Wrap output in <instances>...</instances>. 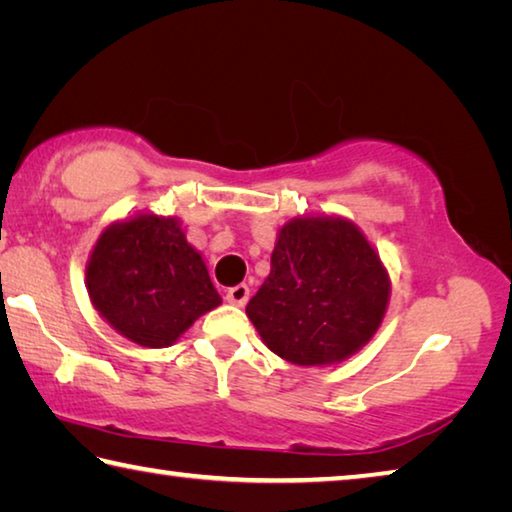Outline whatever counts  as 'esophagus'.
Wrapping results in <instances>:
<instances>
[{"label":"esophagus","mask_w":512,"mask_h":512,"mask_svg":"<svg viewBox=\"0 0 512 512\" xmlns=\"http://www.w3.org/2000/svg\"><path fill=\"white\" fill-rule=\"evenodd\" d=\"M248 296H250V289H248V284H237V287L228 289V293H225V300H228L230 305L244 307L246 302H248Z\"/></svg>","instance_id":"esophagus-1"}]
</instances>
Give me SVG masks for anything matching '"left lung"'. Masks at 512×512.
I'll return each instance as SVG.
<instances>
[{
    "label": "left lung",
    "instance_id": "1",
    "mask_svg": "<svg viewBox=\"0 0 512 512\" xmlns=\"http://www.w3.org/2000/svg\"><path fill=\"white\" fill-rule=\"evenodd\" d=\"M391 280L343 216H298L277 232L271 273L246 314L266 348L296 366L352 357L384 320Z\"/></svg>",
    "mask_w": 512,
    "mask_h": 512
}]
</instances>
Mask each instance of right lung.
<instances>
[{
	"label": "right lung",
	"mask_w": 512,
	"mask_h": 512,
	"mask_svg": "<svg viewBox=\"0 0 512 512\" xmlns=\"http://www.w3.org/2000/svg\"><path fill=\"white\" fill-rule=\"evenodd\" d=\"M85 287L99 316L142 348H167L221 305L180 221L151 212L101 232L85 266Z\"/></svg>",
	"instance_id": "right-lung-1"
}]
</instances>
